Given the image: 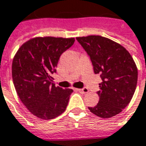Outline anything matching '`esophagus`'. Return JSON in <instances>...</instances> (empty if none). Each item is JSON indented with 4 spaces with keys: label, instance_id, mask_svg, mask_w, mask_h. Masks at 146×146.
I'll use <instances>...</instances> for the list:
<instances>
[{
    "label": "esophagus",
    "instance_id": "34e87169",
    "mask_svg": "<svg viewBox=\"0 0 146 146\" xmlns=\"http://www.w3.org/2000/svg\"><path fill=\"white\" fill-rule=\"evenodd\" d=\"M78 91L79 92H81L82 94H85V93H88L89 90L87 88H81V89H78Z\"/></svg>",
    "mask_w": 146,
    "mask_h": 146
}]
</instances>
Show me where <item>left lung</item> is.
Here are the masks:
<instances>
[{"label":"left lung","instance_id":"8db88e82","mask_svg":"<svg viewBox=\"0 0 146 146\" xmlns=\"http://www.w3.org/2000/svg\"><path fill=\"white\" fill-rule=\"evenodd\" d=\"M77 40L102 80L97 92L98 103L88 109L99 117L116 116L130 103L135 91L138 71L132 57L124 47L105 37L90 35Z\"/></svg>","mask_w":146,"mask_h":146}]
</instances>
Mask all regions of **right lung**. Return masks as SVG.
Returning <instances> with one entry per match:
<instances>
[{"mask_svg": "<svg viewBox=\"0 0 146 146\" xmlns=\"http://www.w3.org/2000/svg\"><path fill=\"white\" fill-rule=\"evenodd\" d=\"M73 38H35L19 48L12 63L16 92L30 112L44 120L61 115L68 106L72 89L53 83V74L62 54L74 44Z\"/></svg>", "mask_w": 146, "mask_h": 146, "instance_id": "1", "label": "right lung"}]
</instances>
